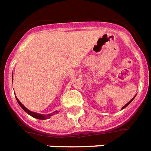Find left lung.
I'll use <instances>...</instances> for the list:
<instances>
[{
	"mask_svg": "<svg viewBox=\"0 0 151 151\" xmlns=\"http://www.w3.org/2000/svg\"><path fill=\"white\" fill-rule=\"evenodd\" d=\"M135 96H136V95H135ZM135 96H134V98H133V99H131V101H128V102H127V104H126V105H124V107H123V108H122V109H124V108H126V107H127V105H129L130 103H131V101H133V100H134V98H135Z\"/></svg>",
	"mask_w": 151,
	"mask_h": 151,
	"instance_id": "left-lung-1",
	"label": "left lung"
}]
</instances>
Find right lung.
<instances>
[{
  "label": "right lung",
  "instance_id": "add662e5",
  "mask_svg": "<svg viewBox=\"0 0 151 151\" xmlns=\"http://www.w3.org/2000/svg\"><path fill=\"white\" fill-rule=\"evenodd\" d=\"M12 79H13V74H12ZM18 104L20 105V106L21 107L22 109H24V111H25V112L27 113L28 114H29V115H31L32 117H33V118H37V119H40V120H45V119H48V118H50L51 116L53 115L54 114H57L58 111H54V112L51 113V114H38V113H36V112H33V111H30L29 110H28L27 108H26L25 106H24L23 104H22L21 102H20L19 100H18L17 98H16Z\"/></svg>",
  "mask_w": 151,
  "mask_h": 151
}]
</instances>
